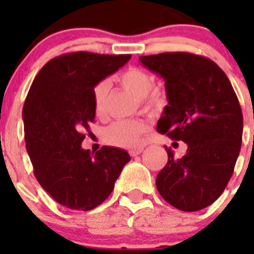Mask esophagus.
I'll use <instances>...</instances> for the list:
<instances>
[{
	"instance_id": "1",
	"label": "esophagus",
	"mask_w": 254,
	"mask_h": 254,
	"mask_svg": "<svg viewBox=\"0 0 254 254\" xmlns=\"http://www.w3.org/2000/svg\"><path fill=\"white\" fill-rule=\"evenodd\" d=\"M142 151H143L142 147H138V149L129 150V155H131V156H137V155H140Z\"/></svg>"
}]
</instances>
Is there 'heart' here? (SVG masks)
<instances>
[{"label": "heart", "instance_id": "b5f03b06", "mask_svg": "<svg viewBox=\"0 0 254 254\" xmlns=\"http://www.w3.org/2000/svg\"><path fill=\"white\" fill-rule=\"evenodd\" d=\"M117 80L123 89L138 98L141 107L146 111L154 109L163 102V93L159 89H152L154 77L146 69L129 67L123 71ZM109 84L107 81L98 82L91 90L93 109L96 117H102L104 114ZM143 129L145 126L140 121H120L105 127L102 132V138L109 146L134 147L140 143Z\"/></svg>", "mask_w": 254, "mask_h": 254}]
</instances>
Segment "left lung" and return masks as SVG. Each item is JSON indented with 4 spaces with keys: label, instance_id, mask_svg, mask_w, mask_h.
Segmentation results:
<instances>
[{
    "label": "left lung",
    "instance_id": "8db88e82",
    "mask_svg": "<svg viewBox=\"0 0 254 254\" xmlns=\"http://www.w3.org/2000/svg\"><path fill=\"white\" fill-rule=\"evenodd\" d=\"M140 62L165 84L168 105L156 129L187 143L181 159L165 146L168 163L156 176V188L178 210H202L221 196L241 151L237 94L223 69L202 56L167 52L141 56Z\"/></svg>",
    "mask_w": 254,
    "mask_h": 254
}]
</instances>
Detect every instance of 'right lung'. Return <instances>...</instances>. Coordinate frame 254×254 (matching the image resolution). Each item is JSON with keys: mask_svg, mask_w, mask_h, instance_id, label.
Masks as SVG:
<instances>
[{"mask_svg": "<svg viewBox=\"0 0 254 254\" xmlns=\"http://www.w3.org/2000/svg\"><path fill=\"white\" fill-rule=\"evenodd\" d=\"M131 55L73 52L47 62L22 108L26 151L39 185L56 202L89 211L112 193L128 152L103 146L95 155L81 147L95 118L91 90L125 66Z\"/></svg>", "mask_w": 254, "mask_h": 254, "instance_id": "1", "label": "right lung"}]
</instances>
